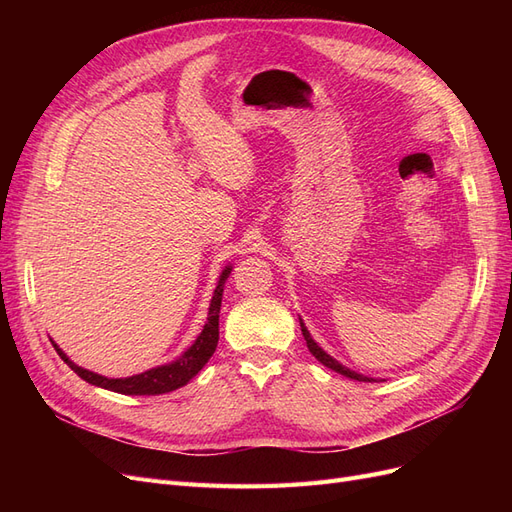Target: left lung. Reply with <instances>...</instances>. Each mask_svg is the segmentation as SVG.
Segmentation results:
<instances>
[{
    "mask_svg": "<svg viewBox=\"0 0 512 512\" xmlns=\"http://www.w3.org/2000/svg\"><path fill=\"white\" fill-rule=\"evenodd\" d=\"M299 322H301V331H303V337H305V342H307V348H309V352H312L316 359L324 365V367H329V369H333V371H337V374H342V376H346V378H352V380H359V382H376L374 378H367V376H363V374H356V371H352V369H348V367H344L342 363H337L331 354H327L324 352L314 339H312V335H309V331L305 329V324H303V320L299 318Z\"/></svg>",
    "mask_w": 512,
    "mask_h": 512,
    "instance_id": "1",
    "label": "left lung"
}]
</instances>
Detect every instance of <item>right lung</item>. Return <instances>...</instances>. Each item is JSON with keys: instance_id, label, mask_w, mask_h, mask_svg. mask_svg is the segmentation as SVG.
Returning a JSON list of instances; mask_svg holds the SVG:
<instances>
[{"instance_id": "right-lung-1", "label": "right lung", "mask_w": 512, "mask_h": 512, "mask_svg": "<svg viewBox=\"0 0 512 512\" xmlns=\"http://www.w3.org/2000/svg\"><path fill=\"white\" fill-rule=\"evenodd\" d=\"M232 267H226L220 275V282L215 286L213 299L209 305V318L205 322L203 331L196 337V342L185 350L177 361L168 363V365H160L153 367L149 371H143V374H136L130 378H104L100 374H94V371L83 369L76 363H72L66 352L61 350L55 342V350L57 354L64 359V363L70 365V369L74 374H79L85 382L94 384V386H102V389L115 391L121 395H162V393H170L175 389H181V386L188 384L200 369L205 367V363L211 359V354L218 348V339H220V307H222V292H224V282L228 280Z\"/></svg>"}]
</instances>
